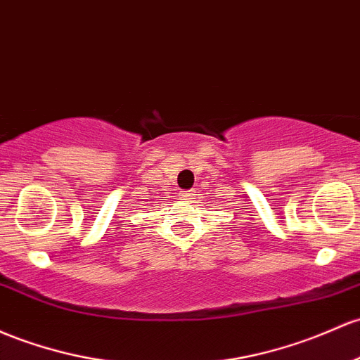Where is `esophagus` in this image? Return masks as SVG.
I'll return each instance as SVG.
<instances>
[{
	"label": "esophagus",
	"instance_id": "esophagus-1",
	"mask_svg": "<svg viewBox=\"0 0 360 360\" xmlns=\"http://www.w3.org/2000/svg\"><path fill=\"white\" fill-rule=\"evenodd\" d=\"M181 198H183V200H191L193 198V191H184L183 195H181Z\"/></svg>",
	"mask_w": 360,
	"mask_h": 360
}]
</instances>
